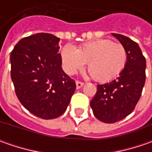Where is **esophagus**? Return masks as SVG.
I'll use <instances>...</instances> for the list:
<instances>
[{
    "mask_svg": "<svg viewBox=\"0 0 152 152\" xmlns=\"http://www.w3.org/2000/svg\"><path fill=\"white\" fill-rule=\"evenodd\" d=\"M83 85H84V83H83V82L76 81V87H77V89H80Z\"/></svg>",
    "mask_w": 152,
    "mask_h": 152,
    "instance_id": "obj_1",
    "label": "esophagus"
}]
</instances>
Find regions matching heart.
Masks as SVG:
<instances>
[{
  "instance_id": "heart-1",
  "label": "heart",
  "mask_w": 152,
  "mask_h": 152,
  "mask_svg": "<svg viewBox=\"0 0 152 152\" xmlns=\"http://www.w3.org/2000/svg\"><path fill=\"white\" fill-rule=\"evenodd\" d=\"M62 67L67 74L82 69L85 63L91 76L99 82H107L118 77L125 68L128 54L123 45L108 39L86 42L79 49L67 44L61 50Z\"/></svg>"
}]
</instances>
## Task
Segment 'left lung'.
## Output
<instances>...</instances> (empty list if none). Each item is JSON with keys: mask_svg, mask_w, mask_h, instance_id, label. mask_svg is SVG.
Listing matches in <instances>:
<instances>
[{"mask_svg": "<svg viewBox=\"0 0 152 152\" xmlns=\"http://www.w3.org/2000/svg\"><path fill=\"white\" fill-rule=\"evenodd\" d=\"M124 46L128 54L125 68L119 77L104 85H97L91 102L97 119L113 124L131 113L139 102L145 82V58L139 45L129 37L113 34Z\"/></svg>", "mask_w": 152, "mask_h": 152, "instance_id": "obj_1", "label": "left lung"}]
</instances>
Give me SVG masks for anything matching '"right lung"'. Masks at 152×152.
Returning <instances> with one entry per match:
<instances>
[{
	"mask_svg": "<svg viewBox=\"0 0 152 152\" xmlns=\"http://www.w3.org/2000/svg\"><path fill=\"white\" fill-rule=\"evenodd\" d=\"M60 39L38 33L21 39L11 52V78L21 104L34 116L53 119L65 113L76 84L61 68Z\"/></svg>",
	"mask_w": 152,
	"mask_h": 152,
	"instance_id": "1",
	"label": "right lung"
}]
</instances>
